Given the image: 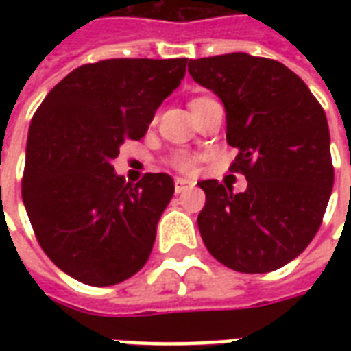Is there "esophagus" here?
<instances>
[{"label":"esophagus","instance_id":"34e87169","mask_svg":"<svg viewBox=\"0 0 351 351\" xmlns=\"http://www.w3.org/2000/svg\"><path fill=\"white\" fill-rule=\"evenodd\" d=\"M195 184L191 182V180H186V178H176L175 180V191L176 193H182L186 190H191Z\"/></svg>","mask_w":351,"mask_h":351}]
</instances>
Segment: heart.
Here are the masks:
<instances>
[{
    "instance_id": "obj_1",
    "label": "heart",
    "mask_w": 351,
    "mask_h": 351,
    "mask_svg": "<svg viewBox=\"0 0 351 351\" xmlns=\"http://www.w3.org/2000/svg\"><path fill=\"white\" fill-rule=\"evenodd\" d=\"M201 99H205V97H193V99L190 101V107L193 105V103H197V101ZM199 161H201V158H199L197 154L184 152V150L171 154V156L167 158L169 165H171L173 169H176V171H180V173H193V171L197 169Z\"/></svg>"
}]
</instances>
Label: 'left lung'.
I'll return each mask as SVG.
<instances>
[{
    "label": "left lung",
    "mask_w": 351,
    "mask_h": 351,
    "mask_svg": "<svg viewBox=\"0 0 351 351\" xmlns=\"http://www.w3.org/2000/svg\"><path fill=\"white\" fill-rule=\"evenodd\" d=\"M191 79L226 107L231 173L248 180L243 193L203 180L197 223L206 250L229 269L276 271L301 254L324 220L335 180L329 125L322 105L276 60L233 52L190 60Z\"/></svg>",
    "instance_id": "left-lung-1"
}]
</instances>
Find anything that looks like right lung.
<instances>
[{
	"label": "right lung",
	"mask_w": 351,
	"mask_h": 351,
	"mask_svg": "<svg viewBox=\"0 0 351 351\" xmlns=\"http://www.w3.org/2000/svg\"><path fill=\"white\" fill-rule=\"evenodd\" d=\"M188 58H114L77 67L35 110L22 201L43 252L88 286H114L150 258L161 213L175 193L165 173L137 184L112 160L145 137L156 108L184 79Z\"/></svg>",
	"instance_id": "right-lung-1"
}]
</instances>
